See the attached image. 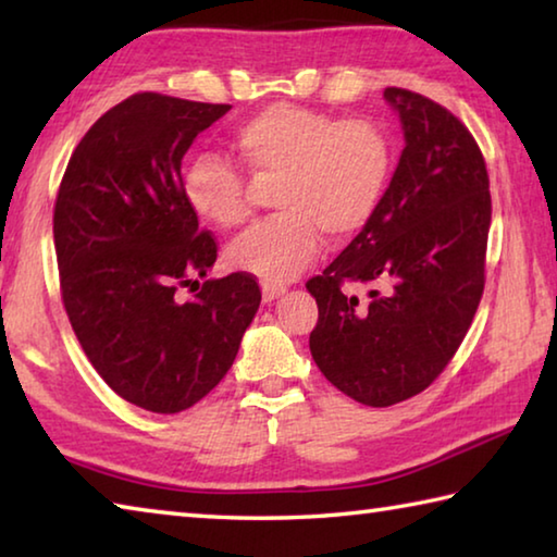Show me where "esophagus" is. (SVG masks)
Here are the masks:
<instances>
[{"mask_svg":"<svg viewBox=\"0 0 557 557\" xmlns=\"http://www.w3.org/2000/svg\"><path fill=\"white\" fill-rule=\"evenodd\" d=\"M285 289H287V285H277V282H262V297H265V301H272L275 297H280Z\"/></svg>","mask_w":557,"mask_h":557,"instance_id":"obj_1","label":"esophagus"}]
</instances>
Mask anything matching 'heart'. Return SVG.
<instances>
[{
    "label": "heart",
    "instance_id": "obj_1",
    "mask_svg": "<svg viewBox=\"0 0 557 557\" xmlns=\"http://www.w3.org/2000/svg\"><path fill=\"white\" fill-rule=\"evenodd\" d=\"M231 145L252 182L272 184L275 219L256 225L233 245L231 260L265 282L295 280L314 260L322 233L344 243L379 211L393 174V147L371 120L275 102L240 120ZM182 188L199 219L238 228L250 219V184L228 159L194 154Z\"/></svg>",
    "mask_w": 557,
    "mask_h": 557
}]
</instances>
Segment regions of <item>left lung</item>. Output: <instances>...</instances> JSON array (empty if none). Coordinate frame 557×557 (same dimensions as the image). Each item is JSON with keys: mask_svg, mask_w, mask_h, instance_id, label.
I'll use <instances>...</instances> for the list:
<instances>
[{"mask_svg": "<svg viewBox=\"0 0 557 557\" xmlns=\"http://www.w3.org/2000/svg\"><path fill=\"white\" fill-rule=\"evenodd\" d=\"M405 149L371 223L322 275L309 334L319 371L356 403L388 408L447 369L484 295L492 194L482 149L440 102L385 88ZM371 284L358 302L345 287Z\"/></svg>", "mask_w": 557, "mask_h": 557, "instance_id": "obj_1", "label": "left lung"}]
</instances>
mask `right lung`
Returning a JSON list of instances; mask_svg holds the SVG:
<instances>
[{
	"label": "right lung",
	"mask_w": 557,
	"mask_h": 557,
	"mask_svg": "<svg viewBox=\"0 0 557 557\" xmlns=\"http://www.w3.org/2000/svg\"><path fill=\"white\" fill-rule=\"evenodd\" d=\"M228 110L135 92L83 135L55 196L69 322L100 379L149 412H182L209 395L262 299L250 272L201 282L219 243L182 188L186 149ZM182 286L200 292L182 300Z\"/></svg>",
	"instance_id": "1"
}]
</instances>
